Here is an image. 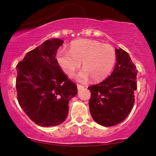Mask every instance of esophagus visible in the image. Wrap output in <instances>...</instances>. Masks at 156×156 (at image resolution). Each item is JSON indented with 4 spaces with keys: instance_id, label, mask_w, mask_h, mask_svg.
Masks as SVG:
<instances>
[{
    "instance_id": "1",
    "label": "esophagus",
    "mask_w": 156,
    "mask_h": 156,
    "mask_svg": "<svg viewBox=\"0 0 156 156\" xmlns=\"http://www.w3.org/2000/svg\"><path fill=\"white\" fill-rule=\"evenodd\" d=\"M77 88H78V90H81V89H83V88H84V86L78 84V85H77Z\"/></svg>"
}]
</instances>
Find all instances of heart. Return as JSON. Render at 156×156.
<instances>
[{
    "instance_id": "1",
    "label": "heart",
    "mask_w": 156,
    "mask_h": 156,
    "mask_svg": "<svg viewBox=\"0 0 156 156\" xmlns=\"http://www.w3.org/2000/svg\"><path fill=\"white\" fill-rule=\"evenodd\" d=\"M57 61L62 70L69 76H73L82 62L84 67L76 79L85 82L90 76L94 80H101L110 73L115 64L116 55L112 46L98 41L83 39L71 43L70 51L59 49Z\"/></svg>"
}]
</instances>
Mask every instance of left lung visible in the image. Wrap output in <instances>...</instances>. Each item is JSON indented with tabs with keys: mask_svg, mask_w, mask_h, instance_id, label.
<instances>
[{
	"mask_svg": "<svg viewBox=\"0 0 156 156\" xmlns=\"http://www.w3.org/2000/svg\"><path fill=\"white\" fill-rule=\"evenodd\" d=\"M116 64L107 78L88 87L91 92L89 107L97 123L111 127L122 122L134 103L137 70L127 52L115 49Z\"/></svg>",
	"mask_w": 156,
	"mask_h": 156,
	"instance_id": "1",
	"label": "left lung"
}]
</instances>
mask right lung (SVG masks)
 <instances>
[{
    "label": "right lung",
    "mask_w": 156,
    "mask_h": 156,
    "mask_svg": "<svg viewBox=\"0 0 156 156\" xmlns=\"http://www.w3.org/2000/svg\"><path fill=\"white\" fill-rule=\"evenodd\" d=\"M64 41L52 38L27 52L17 69L16 89L22 110L42 127L60 125L68 115L69 101L77 94L56 59Z\"/></svg>",
    "instance_id": "1"
}]
</instances>
